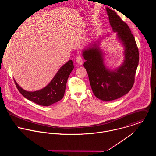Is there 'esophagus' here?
I'll use <instances>...</instances> for the list:
<instances>
[{"instance_id":"1","label":"esophagus","mask_w":156,"mask_h":156,"mask_svg":"<svg viewBox=\"0 0 156 156\" xmlns=\"http://www.w3.org/2000/svg\"><path fill=\"white\" fill-rule=\"evenodd\" d=\"M76 61L77 64H79V65H82L83 63V59L82 56H77L76 58Z\"/></svg>"}]
</instances>
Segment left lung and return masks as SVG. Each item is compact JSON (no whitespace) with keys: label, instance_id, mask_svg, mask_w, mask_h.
Wrapping results in <instances>:
<instances>
[{"label":"left lung","instance_id":"1","mask_svg":"<svg viewBox=\"0 0 156 156\" xmlns=\"http://www.w3.org/2000/svg\"><path fill=\"white\" fill-rule=\"evenodd\" d=\"M106 11L113 31L124 48L122 64L114 69L105 66L99 40L84 49L82 55L94 94L100 100L109 101L122 97L132 88L139 64V50L129 26L114 11L106 8Z\"/></svg>","mask_w":156,"mask_h":156}]
</instances>
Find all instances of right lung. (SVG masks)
<instances>
[{
	"label": "right lung",
	"mask_w": 156,
	"mask_h": 156,
	"mask_svg": "<svg viewBox=\"0 0 156 156\" xmlns=\"http://www.w3.org/2000/svg\"><path fill=\"white\" fill-rule=\"evenodd\" d=\"M74 68L73 61L69 60L60 68L51 82L43 89L27 91L22 88L14 80L19 92L26 98L39 105L48 106L60 101L64 97L68 78Z\"/></svg>",
	"instance_id": "right-lung-1"
}]
</instances>
